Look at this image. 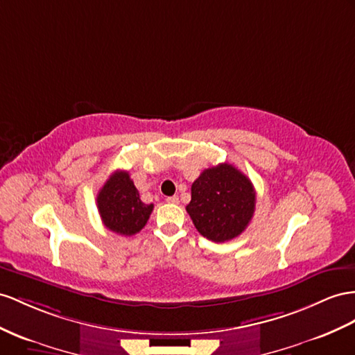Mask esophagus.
<instances>
[{
    "label": "esophagus",
    "instance_id": "1",
    "mask_svg": "<svg viewBox=\"0 0 355 355\" xmlns=\"http://www.w3.org/2000/svg\"><path fill=\"white\" fill-rule=\"evenodd\" d=\"M166 201H168L169 204H178V202H180V201H178V196H168Z\"/></svg>",
    "mask_w": 355,
    "mask_h": 355
}]
</instances>
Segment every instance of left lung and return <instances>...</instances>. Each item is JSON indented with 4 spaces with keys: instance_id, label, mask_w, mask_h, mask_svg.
Wrapping results in <instances>:
<instances>
[{
    "instance_id": "8db88e82",
    "label": "left lung",
    "mask_w": 355,
    "mask_h": 355,
    "mask_svg": "<svg viewBox=\"0 0 355 355\" xmlns=\"http://www.w3.org/2000/svg\"><path fill=\"white\" fill-rule=\"evenodd\" d=\"M257 193L252 181L230 163L205 169L192 184L186 210L202 237L223 243L248 228L255 213Z\"/></svg>"
}]
</instances>
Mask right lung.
Listing matches in <instances>:
<instances>
[{"label": "right lung", "mask_w": 355, "mask_h": 355, "mask_svg": "<svg viewBox=\"0 0 355 355\" xmlns=\"http://www.w3.org/2000/svg\"><path fill=\"white\" fill-rule=\"evenodd\" d=\"M153 204H144L138 189L127 171H115L97 195V208L109 231L130 237L138 234L153 211Z\"/></svg>", "instance_id": "1"}]
</instances>
